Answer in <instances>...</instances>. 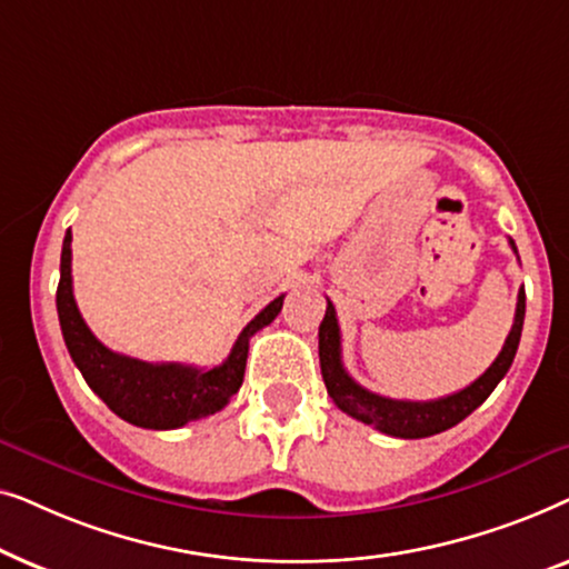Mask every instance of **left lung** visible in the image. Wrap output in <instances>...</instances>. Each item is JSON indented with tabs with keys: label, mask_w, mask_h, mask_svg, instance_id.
<instances>
[{
	"label": "left lung",
	"mask_w": 569,
	"mask_h": 569,
	"mask_svg": "<svg viewBox=\"0 0 569 569\" xmlns=\"http://www.w3.org/2000/svg\"><path fill=\"white\" fill-rule=\"evenodd\" d=\"M510 246L512 251H516V243H512V240ZM523 318H526V290L520 287L516 321H512V329L508 333V339H505L502 352L497 355V360L489 365V368L481 372L471 386H466L458 393L442 396V399H435V401H399V399H386V396L368 391V388H362L345 370V365H341V333H339L337 310H333L329 300L321 329H318V357H321V376H323L326 391H329L333 403H337L345 415L360 419L365 425H372L376 430L391 435V438L417 440V438H430V435L446 432L453 425L461 422V419L469 417L473 409L481 407V403L487 401V396L492 393L497 383L505 378V372L510 370L520 345Z\"/></svg>",
	"instance_id": "obj_1"
}]
</instances>
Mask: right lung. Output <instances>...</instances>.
<instances>
[{
  "label": "right lung",
  "mask_w": 569,
  "mask_h": 569,
  "mask_svg": "<svg viewBox=\"0 0 569 569\" xmlns=\"http://www.w3.org/2000/svg\"><path fill=\"white\" fill-rule=\"evenodd\" d=\"M284 295H279L240 331L232 345L228 360L217 368L201 370L178 362H142L134 357L111 352L100 345L96 333L82 321L72 292V232L67 230L61 246V277L57 290V310L64 345L72 355L82 378L96 391L106 407L127 419L129 425L147 427V430H176L209 417L238 393L243 383L248 341L256 331L269 326L282 310Z\"/></svg>",
  "instance_id": "obj_1"
}]
</instances>
